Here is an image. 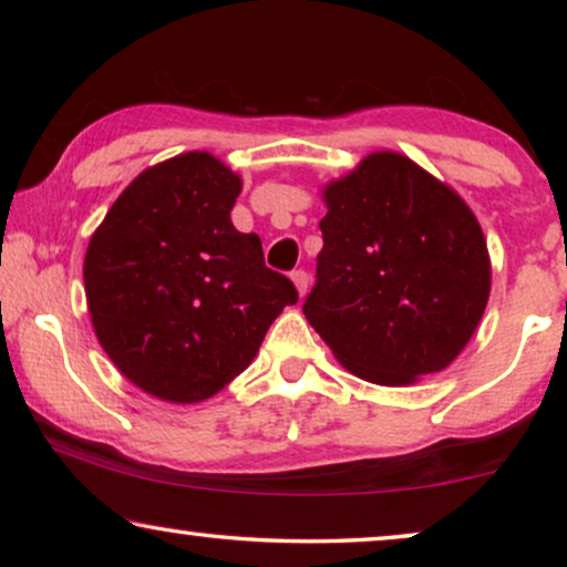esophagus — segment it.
<instances>
[{
  "label": "esophagus",
  "mask_w": 567,
  "mask_h": 567,
  "mask_svg": "<svg viewBox=\"0 0 567 567\" xmlns=\"http://www.w3.org/2000/svg\"><path fill=\"white\" fill-rule=\"evenodd\" d=\"M291 281H293V286H297L299 297H307V289H309V276L305 274V270H293V274H291Z\"/></svg>",
  "instance_id": "esophagus-1"
}]
</instances>
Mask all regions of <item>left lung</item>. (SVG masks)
<instances>
[{
  "instance_id": "8db88e82",
  "label": "left lung",
  "mask_w": 567,
  "mask_h": 567,
  "mask_svg": "<svg viewBox=\"0 0 567 567\" xmlns=\"http://www.w3.org/2000/svg\"><path fill=\"white\" fill-rule=\"evenodd\" d=\"M305 317L351 374L384 386L446 369L483 320L491 255L472 208L413 159L374 152L322 190Z\"/></svg>"
}]
</instances>
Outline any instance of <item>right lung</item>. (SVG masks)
<instances>
[{
	"label": "right lung",
	"instance_id": "obj_1",
	"mask_svg": "<svg viewBox=\"0 0 567 567\" xmlns=\"http://www.w3.org/2000/svg\"><path fill=\"white\" fill-rule=\"evenodd\" d=\"M239 175L208 152L144 169L115 198L84 255L92 328L128 382L200 402L250 367L299 293L266 268L258 235L229 219Z\"/></svg>",
	"mask_w": 567,
	"mask_h": 567
}]
</instances>
